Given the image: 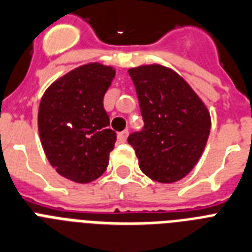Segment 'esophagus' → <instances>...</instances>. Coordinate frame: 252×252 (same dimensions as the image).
I'll return each mask as SVG.
<instances>
[{
  "instance_id": "34e87169",
  "label": "esophagus",
  "mask_w": 252,
  "mask_h": 252,
  "mask_svg": "<svg viewBox=\"0 0 252 252\" xmlns=\"http://www.w3.org/2000/svg\"><path fill=\"white\" fill-rule=\"evenodd\" d=\"M128 134H129V132H128L126 129L119 132V133H118V141H119V142H122V144H123V142H126Z\"/></svg>"
}]
</instances>
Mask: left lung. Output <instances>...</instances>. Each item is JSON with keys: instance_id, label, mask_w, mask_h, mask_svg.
Returning <instances> with one entry per match:
<instances>
[{"instance_id": "8db88e82", "label": "left lung", "mask_w": 252, "mask_h": 252, "mask_svg": "<svg viewBox=\"0 0 252 252\" xmlns=\"http://www.w3.org/2000/svg\"><path fill=\"white\" fill-rule=\"evenodd\" d=\"M144 128L128 137L141 171L169 184L184 179L207 144L211 118L183 77L159 64L130 68Z\"/></svg>"}]
</instances>
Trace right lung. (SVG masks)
Here are the masks:
<instances>
[{"label": "right lung", "instance_id": "right-lung-1", "mask_svg": "<svg viewBox=\"0 0 252 252\" xmlns=\"http://www.w3.org/2000/svg\"><path fill=\"white\" fill-rule=\"evenodd\" d=\"M115 69L89 63L62 76L44 93L38 108V133L55 171L73 183L98 179L108 165L116 133L103 107Z\"/></svg>", "mask_w": 252, "mask_h": 252}]
</instances>
